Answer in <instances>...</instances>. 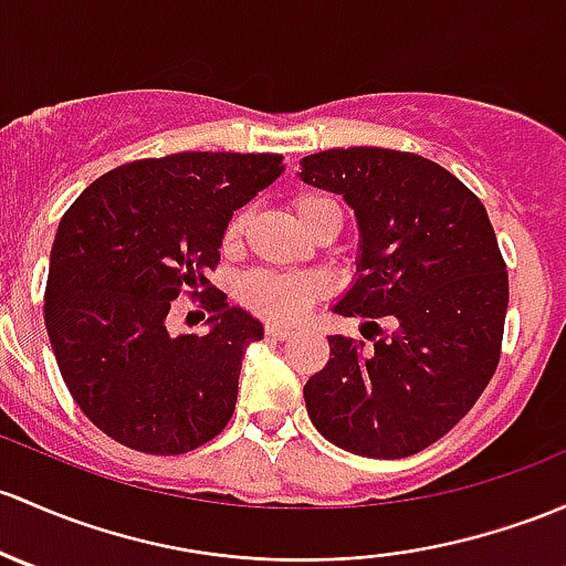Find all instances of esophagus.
<instances>
[{"mask_svg": "<svg viewBox=\"0 0 566 566\" xmlns=\"http://www.w3.org/2000/svg\"><path fill=\"white\" fill-rule=\"evenodd\" d=\"M293 328H287V325H276V323H268L265 325V336L268 338H276V342H284V338L293 336Z\"/></svg>", "mask_w": 566, "mask_h": 566, "instance_id": "1", "label": "esophagus"}]
</instances>
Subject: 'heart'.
I'll use <instances>...</instances> for the list:
<instances>
[{"label": "heart", "mask_w": 566, "mask_h": 566, "mask_svg": "<svg viewBox=\"0 0 566 566\" xmlns=\"http://www.w3.org/2000/svg\"><path fill=\"white\" fill-rule=\"evenodd\" d=\"M293 211L298 217L303 228L314 222L323 213L336 211L338 206L333 203L331 198L317 192H301L293 198ZM249 213L238 211L230 224L224 228V247H235L241 241L243 230H247ZM323 293V279L314 276V273H276V271H258L249 273L241 282V301L247 303L249 308H254L258 314L271 319H282V323H290V319H298L306 306L317 295Z\"/></svg>", "instance_id": "obj_1"}]
</instances>
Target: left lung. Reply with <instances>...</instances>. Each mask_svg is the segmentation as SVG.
<instances>
[{"mask_svg":"<svg viewBox=\"0 0 566 566\" xmlns=\"http://www.w3.org/2000/svg\"><path fill=\"white\" fill-rule=\"evenodd\" d=\"M301 168L360 228L358 279L333 312L377 333L374 347L328 336L331 358L303 388L308 418L347 453H420L474 407L502 355L510 284L485 206L442 165L396 148H328Z\"/></svg>","mask_w":566,"mask_h":566,"instance_id":"left-lung-1","label":"left lung"}]
</instances>
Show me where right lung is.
Masks as SVG:
<instances>
[{"mask_svg": "<svg viewBox=\"0 0 566 566\" xmlns=\"http://www.w3.org/2000/svg\"><path fill=\"white\" fill-rule=\"evenodd\" d=\"M282 154L181 151L99 176L51 249L45 328L81 412L124 448L181 455L235 412L243 349L263 325L211 293L235 208L282 176ZM202 297L206 337L167 331L169 301Z\"/></svg>", "mask_w": 566, "mask_h": 566, "instance_id": "1", "label": "right lung"}]
</instances>
